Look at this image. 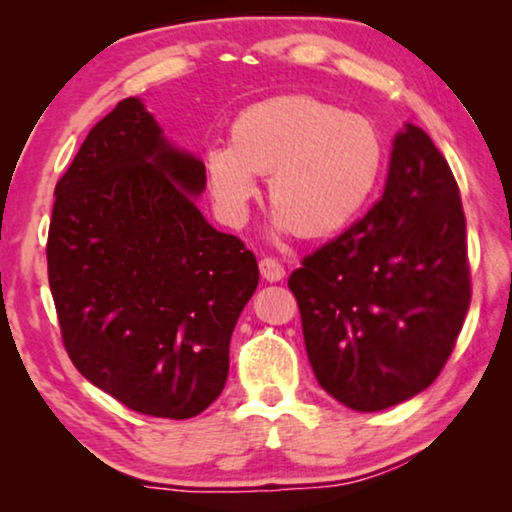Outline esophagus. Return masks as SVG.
Masks as SVG:
<instances>
[{
    "instance_id": "esophagus-1",
    "label": "esophagus",
    "mask_w": 512,
    "mask_h": 512,
    "mask_svg": "<svg viewBox=\"0 0 512 512\" xmlns=\"http://www.w3.org/2000/svg\"><path fill=\"white\" fill-rule=\"evenodd\" d=\"M259 271H262V277L266 282H280L284 273H287L275 257H264L262 262H259Z\"/></svg>"
}]
</instances>
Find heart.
<instances>
[{
    "mask_svg": "<svg viewBox=\"0 0 512 512\" xmlns=\"http://www.w3.org/2000/svg\"><path fill=\"white\" fill-rule=\"evenodd\" d=\"M203 167L216 212L228 225L246 223L257 173L268 176L277 228L320 239L339 235L366 210L384 176L386 140L370 117L309 94H287L239 112L230 146H210Z\"/></svg>",
    "mask_w": 512,
    "mask_h": 512,
    "instance_id": "b5f03b06",
    "label": "heart"
}]
</instances>
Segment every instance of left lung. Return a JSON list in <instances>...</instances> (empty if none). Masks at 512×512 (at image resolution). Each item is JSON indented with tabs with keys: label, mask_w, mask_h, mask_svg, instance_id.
Masks as SVG:
<instances>
[{
	"label": "left lung",
	"mask_w": 512,
	"mask_h": 512,
	"mask_svg": "<svg viewBox=\"0 0 512 512\" xmlns=\"http://www.w3.org/2000/svg\"><path fill=\"white\" fill-rule=\"evenodd\" d=\"M318 384L354 411L429 388L470 309L465 214L445 155L422 128L395 137L368 214L289 277Z\"/></svg>",
	"instance_id": "1"
}]
</instances>
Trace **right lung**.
<instances>
[{"instance_id": "right-lung-1", "label": "right lung", "mask_w": 512, "mask_h": 512, "mask_svg": "<svg viewBox=\"0 0 512 512\" xmlns=\"http://www.w3.org/2000/svg\"><path fill=\"white\" fill-rule=\"evenodd\" d=\"M203 189V162L128 97L54 192L47 273L65 350L94 386L153 418H194L221 395L259 282L244 241L203 219Z\"/></svg>"}]
</instances>
